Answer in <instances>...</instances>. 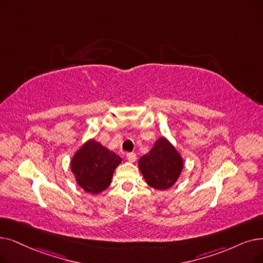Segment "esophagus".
Returning a JSON list of instances; mask_svg holds the SVG:
<instances>
[{
    "instance_id": "obj_1",
    "label": "esophagus",
    "mask_w": 263,
    "mask_h": 263,
    "mask_svg": "<svg viewBox=\"0 0 263 263\" xmlns=\"http://www.w3.org/2000/svg\"><path fill=\"white\" fill-rule=\"evenodd\" d=\"M127 159L129 160V162H134L136 160V155L134 153H128L127 154Z\"/></svg>"
}]
</instances>
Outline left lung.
<instances>
[{
    "mask_svg": "<svg viewBox=\"0 0 263 263\" xmlns=\"http://www.w3.org/2000/svg\"><path fill=\"white\" fill-rule=\"evenodd\" d=\"M139 167L148 185L166 190L178 179L184 161L172 144L165 138H159L151 152L140 158Z\"/></svg>",
    "mask_w": 263,
    "mask_h": 263,
    "instance_id": "obj_1",
    "label": "left lung"
}]
</instances>
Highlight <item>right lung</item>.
Segmentation results:
<instances>
[{
    "label": "right lung",
    "instance_id": "right-lung-1",
    "mask_svg": "<svg viewBox=\"0 0 263 263\" xmlns=\"http://www.w3.org/2000/svg\"><path fill=\"white\" fill-rule=\"evenodd\" d=\"M121 158L95 140H89L75 153L71 170L77 184L86 192L97 195L111 182L114 171Z\"/></svg>",
    "mask_w": 263,
    "mask_h": 263
}]
</instances>
